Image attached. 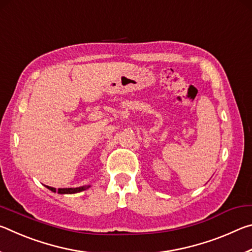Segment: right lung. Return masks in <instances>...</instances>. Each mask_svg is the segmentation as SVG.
<instances>
[{"label": "right lung", "mask_w": 252, "mask_h": 252, "mask_svg": "<svg viewBox=\"0 0 252 252\" xmlns=\"http://www.w3.org/2000/svg\"><path fill=\"white\" fill-rule=\"evenodd\" d=\"M49 190L52 191V192H58L60 194H73V193H78L81 192V191H84L90 188L91 186H83V187H79V188H60V189H55V188L45 186Z\"/></svg>", "instance_id": "add662e5"}]
</instances>
